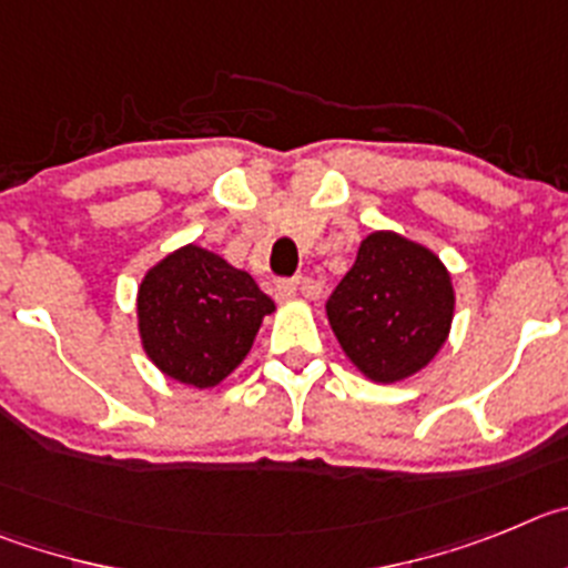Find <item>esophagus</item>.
<instances>
[{
  "label": "esophagus",
  "instance_id": "34e87169",
  "mask_svg": "<svg viewBox=\"0 0 568 568\" xmlns=\"http://www.w3.org/2000/svg\"><path fill=\"white\" fill-rule=\"evenodd\" d=\"M296 288H300V280L283 277L274 283V296H277L280 303H288V300H294L296 296Z\"/></svg>",
  "mask_w": 568,
  "mask_h": 568
}]
</instances>
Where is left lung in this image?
Masks as SVG:
<instances>
[{
    "label": "left lung",
    "instance_id": "left-lung-1",
    "mask_svg": "<svg viewBox=\"0 0 568 568\" xmlns=\"http://www.w3.org/2000/svg\"><path fill=\"white\" fill-rule=\"evenodd\" d=\"M453 305V283L436 254L393 232H373L325 311L347 359L367 379L390 385L438 354Z\"/></svg>",
    "mask_w": 568,
    "mask_h": 568
}]
</instances>
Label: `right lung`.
Wrapping results in <instances>:
<instances>
[{
    "label": "right lung",
    "instance_id": "obj_1",
    "mask_svg": "<svg viewBox=\"0 0 568 568\" xmlns=\"http://www.w3.org/2000/svg\"><path fill=\"white\" fill-rule=\"evenodd\" d=\"M272 296L217 254L183 246L163 257L138 288L144 351L170 379L214 387L252 351Z\"/></svg>",
    "mask_w": 568,
    "mask_h": 568
}]
</instances>
